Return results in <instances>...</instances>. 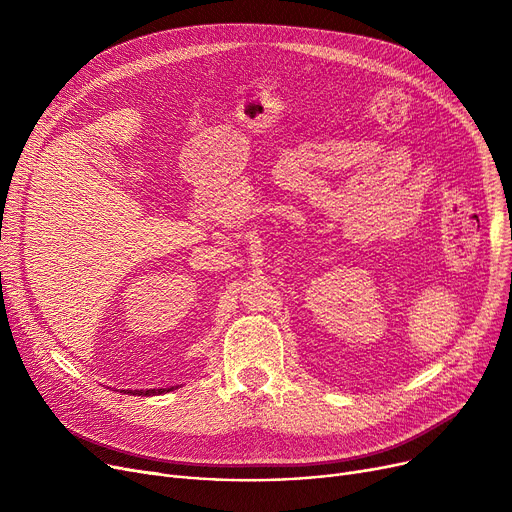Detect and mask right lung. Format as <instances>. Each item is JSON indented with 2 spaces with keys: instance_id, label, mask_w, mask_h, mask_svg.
<instances>
[{
  "instance_id": "1",
  "label": "right lung",
  "mask_w": 512,
  "mask_h": 512,
  "mask_svg": "<svg viewBox=\"0 0 512 512\" xmlns=\"http://www.w3.org/2000/svg\"><path fill=\"white\" fill-rule=\"evenodd\" d=\"M178 386H170V388H149V390H126V394H139V396H157V394H166L172 392ZM124 392V390H122Z\"/></svg>"
}]
</instances>
